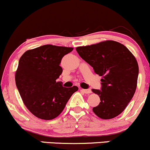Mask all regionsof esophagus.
Here are the masks:
<instances>
[{
	"label": "esophagus",
	"instance_id": "1",
	"mask_svg": "<svg viewBox=\"0 0 150 150\" xmlns=\"http://www.w3.org/2000/svg\"><path fill=\"white\" fill-rule=\"evenodd\" d=\"M82 91L85 94H90L92 93V90L90 89H82Z\"/></svg>",
	"mask_w": 150,
	"mask_h": 150
}]
</instances>
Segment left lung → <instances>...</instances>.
<instances>
[{
  "label": "left lung",
  "mask_w": 150,
  "mask_h": 150,
  "mask_svg": "<svg viewBox=\"0 0 150 150\" xmlns=\"http://www.w3.org/2000/svg\"><path fill=\"white\" fill-rule=\"evenodd\" d=\"M80 56L92 67L101 79V89H92L100 97L93 111L102 119L121 113L137 87L139 68L135 56L126 47L114 41H106L76 48Z\"/></svg>",
  "instance_id": "obj_1"
}]
</instances>
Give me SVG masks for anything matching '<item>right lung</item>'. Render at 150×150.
<instances>
[{
	"mask_svg": "<svg viewBox=\"0 0 150 150\" xmlns=\"http://www.w3.org/2000/svg\"><path fill=\"white\" fill-rule=\"evenodd\" d=\"M73 48L44 45L28 50L20 58L15 73L16 86L22 101L32 114L43 120L56 118L78 89L57 82L63 69L60 64Z\"/></svg>",
	"mask_w": 150,
	"mask_h": 150,
	"instance_id": "right-lung-1",
	"label": "right lung"
}]
</instances>
